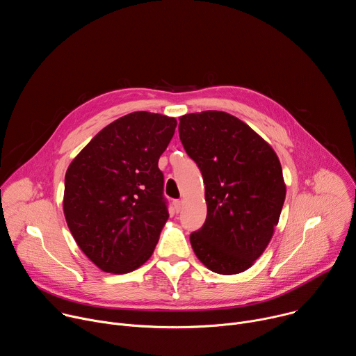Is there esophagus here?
<instances>
[{"label": "esophagus", "instance_id": "esophagus-1", "mask_svg": "<svg viewBox=\"0 0 356 356\" xmlns=\"http://www.w3.org/2000/svg\"><path fill=\"white\" fill-rule=\"evenodd\" d=\"M173 206H175L176 213H179V211L181 210V201H180V200H175V201H173Z\"/></svg>", "mask_w": 356, "mask_h": 356}]
</instances>
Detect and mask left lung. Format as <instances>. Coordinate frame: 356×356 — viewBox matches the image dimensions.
Instances as JSON below:
<instances>
[{"label": "left lung", "instance_id": "left-lung-1", "mask_svg": "<svg viewBox=\"0 0 356 356\" xmlns=\"http://www.w3.org/2000/svg\"><path fill=\"white\" fill-rule=\"evenodd\" d=\"M179 135L206 184L207 218L190 235L210 270L236 275L266 249L286 197L272 146L234 115L202 111L180 117Z\"/></svg>", "mask_w": 356, "mask_h": 356}]
</instances>
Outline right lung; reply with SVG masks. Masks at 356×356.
Listing matches in <instances>:
<instances>
[{
	"mask_svg": "<svg viewBox=\"0 0 356 356\" xmlns=\"http://www.w3.org/2000/svg\"><path fill=\"white\" fill-rule=\"evenodd\" d=\"M176 125L166 115L131 113L101 129L70 163L66 222L101 270L128 273L154 253L169 218L158 162Z\"/></svg>",
	"mask_w": 356,
	"mask_h": 356,
	"instance_id": "add662e5",
	"label": "right lung"
}]
</instances>
